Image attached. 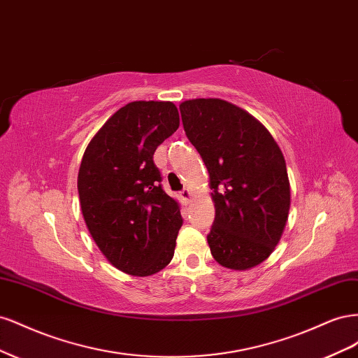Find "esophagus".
Instances as JSON below:
<instances>
[{"label":"esophagus","mask_w":358,"mask_h":358,"mask_svg":"<svg viewBox=\"0 0 358 358\" xmlns=\"http://www.w3.org/2000/svg\"><path fill=\"white\" fill-rule=\"evenodd\" d=\"M180 197H182V200L185 201V203H189V201H191V197H192V194H191V191H189L188 188H185V189L180 191Z\"/></svg>","instance_id":"obj_1"}]
</instances>
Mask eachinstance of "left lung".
I'll list each match as a JSON object with an SVG mask.
<instances>
[{"instance_id": "left-lung-1", "label": "left lung", "mask_w": 358, "mask_h": 358, "mask_svg": "<svg viewBox=\"0 0 358 358\" xmlns=\"http://www.w3.org/2000/svg\"><path fill=\"white\" fill-rule=\"evenodd\" d=\"M179 109L185 134L209 171L210 252L227 268L255 267L273 252L288 220L282 150L262 122L229 101L196 99Z\"/></svg>"}]
</instances>
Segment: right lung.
Here are the masks:
<instances>
[{
    "label": "right lung",
    "mask_w": 358,
    "mask_h": 358,
    "mask_svg": "<svg viewBox=\"0 0 358 358\" xmlns=\"http://www.w3.org/2000/svg\"><path fill=\"white\" fill-rule=\"evenodd\" d=\"M179 128L170 101L121 107L86 148L78 176L80 208L94 242L124 273L149 276L173 258L179 204L161 187L157 148Z\"/></svg>",
    "instance_id": "1"
}]
</instances>
